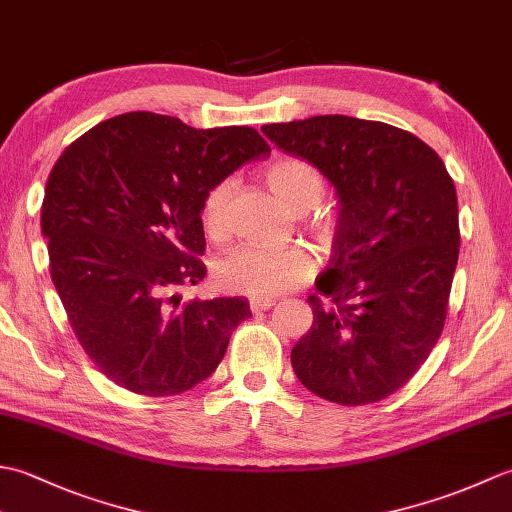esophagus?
I'll use <instances>...</instances> for the list:
<instances>
[{"mask_svg":"<svg viewBox=\"0 0 512 512\" xmlns=\"http://www.w3.org/2000/svg\"><path fill=\"white\" fill-rule=\"evenodd\" d=\"M275 306V299L273 297H255L250 299V310L253 312H264V310H270Z\"/></svg>","mask_w":512,"mask_h":512,"instance_id":"esophagus-1","label":"esophagus"}]
</instances>
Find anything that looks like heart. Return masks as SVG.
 <instances>
[{
    "instance_id": "heart-1",
    "label": "heart",
    "mask_w": 512,
    "mask_h": 512,
    "mask_svg": "<svg viewBox=\"0 0 512 512\" xmlns=\"http://www.w3.org/2000/svg\"><path fill=\"white\" fill-rule=\"evenodd\" d=\"M266 182L279 202L292 213H306L323 195V178L310 162L301 158H279L266 169ZM233 182L222 180L206 191L202 200V224L209 235H222L226 228V206ZM317 259L301 246L266 248L239 246L215 264V279L224 290L248 297H273L297 288L314 275Z\"/></svg>"
}]
</instances>
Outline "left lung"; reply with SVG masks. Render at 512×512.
I'll list each match as a JSON object with an SVG mask.
<instances>
[{"label": "left lung", "mask_w": 512, "mask_h": 512, "mask_svg": "<svg viewBox=\"0 0 512 512\" xmlns=\"http://www.w3.org/2000/svg\"><path fill=\"white\" fill-rule=\"evenodd\" d=\"M264 136L317 167L339 200L328 270L308 297L312 328L292 347L297 378L339 405L394 394L438 343L460 253L458 195L440 156L378 121L328 114Z\"/></svg>", "instance_id": "obj_1"}]
</instances>
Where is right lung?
I'll use <instances>...</instances> for the list:
<instances>
[{
    "instance_id": "1",
    "label": "right lung",
    "mask_w": 512,
    "mask_h": 512,
    "mask_svg": "<svg viewBox=\"0 0 512 512\" xmlns=\"http://www.w3.org/2000/svg\"><path fill=\"white\" fill-rule=\"evenodd\" d=\"M268 154L253 127L127 112L52 167L41 206L52 284L85 354L116 385L173 396L220 365L248 299L187 301L180 290L206 275V191Z\"/></svg>"
}]
</instances>
